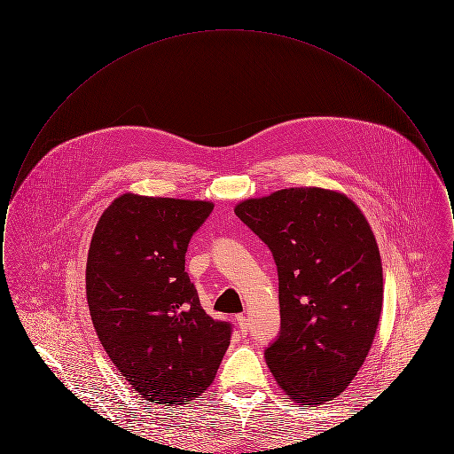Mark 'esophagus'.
<instances>
[{"label": "esophagus", "instance_id": "1", "mask_svg": "<svg viewBox=\"0 0 454 454\" xmlns=\"http://www.w3.org/2000/svg\"><path fill=\"white\" fill-rule=\"evenodd\" d=\"M235 322H237L239 333H241V335H247V332H248V324H247L245 315H237V317H235Z\"/></svg>", "mask_w": 454, "mask_h": 454}]
</instances>
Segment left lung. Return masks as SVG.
Here are the masks:
<instances>
[{"instance_id": "8db88e82", "label": "left lung", "mask_w": 454, "mask_h": 454, "mask_svg": "<svg viewBox=\"0 0 454 454\" xmlns=\"http://www.w3.org/2000/svg\"><path fill=\"white\" fill-rule=\"evenodd\" d=\"M279 272L281 333L265 348L278 385L300 405L346 391L383 309V265L363 211L339 191L291 187L238 202Z\"/></svg>"}]
</instances>
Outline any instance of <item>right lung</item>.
Listing matches in <instances>:
<instances>
[{
	"mask_svg": "<svg viewBox=\"0 0 454 454\" xmlns=\"http://www.w3.org/2000/svg\"><path fill=\"white\" fill-rule=\"evenodd\" d=\"M209 200L119 195L98 219L87 260L95 332L145 400L176 407L216 378L231 325L213 320L185 272V252Z\"/></svg>",
	"mask_w": 454,
	"mask_h": 454,
	"instance_id": "1",
	"label": "right lung"
}]
</instances>
